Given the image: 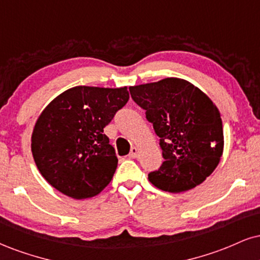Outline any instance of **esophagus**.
<instances>
[{"label":"esophagus","instance_id":"34e87169","mask_svg":"<svg viewBox=\"0 0 260 260\" xmlns=\"http://www.w3.org/2000/svg\"><path fill=\"white\" fill-rule=\"evenodd\" d=\"M138 154H139V149L132 148V150H131V154H129V158H137L138 157Z\"/></svg>","mask_w":260,"mask_h":260}]
</instances>
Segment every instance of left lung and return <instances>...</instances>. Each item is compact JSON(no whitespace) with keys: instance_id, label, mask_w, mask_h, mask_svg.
<instances>
[{"instance_id":"obj_1","label":"left lung","mask_w":260,"mask_h":260,"mask_svg":"<svg viewBox=\"0 0 260 260\" xmlns=\"http://www.w3.org/2000/svg\"><path fill=\"white\" fill-rule=\"evenodd\" d=\"M131 95L160 138L165 162L149 181L168 192H184L206 180L224 150L223 122L217 105L189 81L167 77L129 87Z\"/></svg>"}]
</instances>
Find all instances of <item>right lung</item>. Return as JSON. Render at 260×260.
I'll list each match as a JSON object with an SVG mask.
<instances>
[{
    "instance_id": "right-lung-1",
    "label": "right lung",
    "mask_w": 260,
    "mask_h": 260,
    "mask_svg": "<svg viewBox=\"0 0 260 260\" xmlns=\"http://www.w3.org/2000/svg\"><path fill=\"white\" fill-rule=\"evenodd\" d=\"M128 99L126 86H76L43 109L31 134V151L40 173L54 189L83 200L110 184L117 157L104 127Z\"/></svg>"
}]
</instances>
